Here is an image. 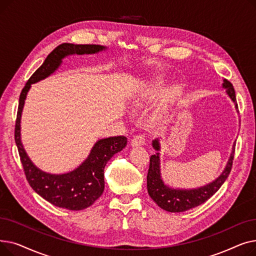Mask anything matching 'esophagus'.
Returning <instances> with one entry per match:
<instances>
[{"instance_id":"1","label":"esophagus","mask_w":256,"mask_h":256,"mask_svg":"<svg viewBox=\"0 0 256 256\" xmlns=\"http://www.w3.org/2000/svg\"><path fill=\"white\" fill-rule=\"evenodd\" d=\"M144 143H145V138L143 135H141L140 134V135H136L135 137H134V139L130 142V145L132 146H141Z\"/></svg>"}]
</instances>
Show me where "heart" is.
<instances>
[{
    "label": "heart",
    "instance_id": "b5f03b06",
    "mask_svg": "<svg viewBox=\"0 0 256 256\" xmlns=\"http://www.w3.org/2000/svg\"><path fill=\"white\" fill-rule=\"evenodd\" d=\"M171 94H172V93H171Z\"/></svg>",
    "mask_w": 256,
    "mask_h": 256
}]
</instances>
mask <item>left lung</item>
I'll return each instance as SVG.
<instances>
[{"label":"left lung","instance_id":"8db88e82","mask_svg":"<svg viewBox=\"0 0 256 256\" xmlns=\"http://www.w3.org/2000/svg\"><path fill=\"white\" fill-rule=\"evenodd\" d=\"M223 88L226 89L227 94L230 96L238 109L236 92L232 84L224 80ZM152 146L156 150H160V144L158 140L152 142ZM234 147L236 144L232 146V152L221 176L214 182L193 190H176L170 189L169 186H165L160 176L158 152L156 154H152L150 160V163L148 173H147V191H148L150 198L160 208L171 212H184L202 204L220 189L228 176H230L234 158Z\"/></svg>","mask_w":256,"mask_h":256}]
</instances>
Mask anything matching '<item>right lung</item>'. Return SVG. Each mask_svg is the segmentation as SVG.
<instances>
[{
    "label": "right lung",
    "instance_id": "right-lung-1",
    "mask_svg": "<svg viewBox=\"0 0 256 256\" xmlns=\"http://www.w3.org/2000/svg\"><path fill=\"white\" fill-rule=\"evenodd\" d=\"M104 48V46L98 44H62L58 46L46 57L42 65L31 76L20 92L14 140L24 176L32 189L39 196L58 208L80 210L96 202L104 189V170L106 164L115 154L124 148L128 139L124 136L102 139L93 146L85 162L76 170L60 176L46 173L33 165L20 142V116L24 100L31 84L38 82L55 72L65 56L70 54H78V55L94 54Z\"/></svg>",
    "mask_w": 256,
    "mask_h": 256
}]
</instances>
